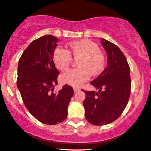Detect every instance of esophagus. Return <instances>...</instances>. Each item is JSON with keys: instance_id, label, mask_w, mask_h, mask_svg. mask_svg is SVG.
Returning <instances> with one entry per match:
<instances>
[{"instance_id": "obj_1", "label": "esophagus", "mask_w": 151, "mask_h": 151, "mask_svg": "<svg viewBox=\"0 0 151 151\" xmlns=\"http://www.w3.org/2000/svg\"><path fill=\"white\" fill-rule=\"evenodd\" d=\"M73 90H74V91H75V92H77V91H78L79 90H80V88H76V87H74Z\"/></svg>"}]
</instances>
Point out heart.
Returning a JSON list of instances; mask_svg holds the SVG:
<instances>
[{
  "instance_id": "heart-1",
  "label": "heart",
  "mask_w": 151,
  "mask_h": 151,
  "mask_svg": "<svg viewBox=\"0 0 151 151\" xmlns=\"http://www.w3.org/2000/svg\"><path fill=\"white\" fill-rule=\"evenodd\" d=\"M67 48L68 50L58 46L53 52V61L58 69H68L72 61L71 54L81 58L78 63V68L70 70L62 74L63 83L79 87L90 78L91 74L99 75L105 68V56L94 42L88 40L75 41L68 44Z\"/></svg>"
}]
</instances>
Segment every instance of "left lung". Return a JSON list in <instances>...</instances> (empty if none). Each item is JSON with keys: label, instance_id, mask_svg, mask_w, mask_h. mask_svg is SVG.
<instances>
[{"label": "left lung", "instance_id": "obj_1", "mask_svg": "<svg viewBox=\"0 0 151 151\" xmlns=\"http://www.w3.org/2000/svg\"><path fill=\"white\" fill-rule=\"evenodd\" d=\"M108 55V65L91 82L98 92L84 91L85 117L90 124L102 126L116 121L122 115L130 97V68L126 57L116 45L101 40Z\"/></svg>", "mask_w": 151, "mask_h": 151}]
</instances>
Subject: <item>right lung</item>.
Instances as JSON below:
<instances>
[{"instance_id": "right-lung-1", "label": "right lung", "mask_w": 151, "mask_h": 151, "mask_svg": "<svg viewBox=\"0 0 151 151\" xmlns=\"http://www.w3.org/2000/svg\"><path fill=\"white\" fill-rule=\"evenodd\" d=\"M58 38L43 35L32 41L24 51L18 63L17 85L28 111L40 122L54 125L68 116V107L73 88L68 84L57 93L60 73L52 59Z\"/></svg>"}]
</instances>
